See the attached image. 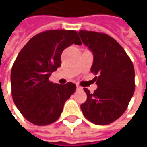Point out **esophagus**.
Listing matches in <instances>:
<instances>
[{
	"mask_svg": "<svg viewBox=\"0 0 147 147\" xmlns=\"http://www.w3.org/2000/svg\"><path fill=\"white\" fill-rule=\"evenodd\" d=\"M76 89L77 91H81V90H82V87H80V86H78V85H77Z\"/></svg>",
	"mask_w": 147,
	"mask_h": 147,
	"instance_id": "1",
	"label": "esophagus"
}]
</instances>
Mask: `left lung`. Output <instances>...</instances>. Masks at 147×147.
Listing matches in <instances>:
<instances>
[{
	"label": "left lung",
	"instance_id": "1",
	"mask_svg": "<svg viewBox=\"0 0 147 147\" xmlns=\"http://www.w3.org/2000/svg\"><path fill=\"white\" fill-rule=\"evenodd\" d=\"M82 43L93 55L91 71L97 89L91 93L84 88L88 99L81 105L86 119L97 125H105L124 113L135 89L133 62L125 51L107 34L80 30Z\"/></svg>",
	"mask_w": 147,
	"mask_h": 147
}]
</instances>
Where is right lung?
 Returning a JSON list of instances; mask_svg holds the SVG:
<instances>
[{
    "instance_id": "add662e5",
    "label": "right lung",
    "mask_w": 147,
    "mask_h": 147,
    "mask_svg": "<svg viewBox=\"0 0 147 147\" xmlns=\"http://www.w3.org/2000/svg\"><path fill=\"white\" fill-rule=\"evenodd\" d=\"M82 42L74 30H48L32 37L20 51L11 69L12 97L28 121L44 126L56 121L76 85L49 81L61 65L62 51Z\"/></svg>"
}]
</instances>
